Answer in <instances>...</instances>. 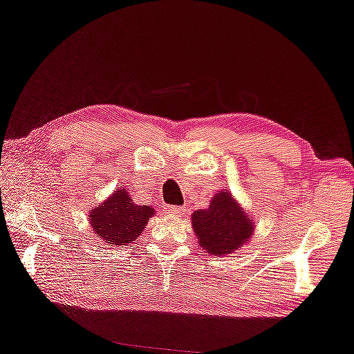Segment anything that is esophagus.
<instances>
[{
    "label": "esophagus",
    "mask_w": 354,
    "mask_h": 354,
    "mask_svg": "<svg viewBox=\"0 0 354 354\" xmlns=\"http://www.w3.org/2000/svg\"><path fill=\"white\" fill-rule=\"evenodd\" d=\"M185 210L183 207H178V205H166L165 207V213L169 218H176V216H180V213Z\"/></svg>",
    "instance_id": "1"
}]
</instances>
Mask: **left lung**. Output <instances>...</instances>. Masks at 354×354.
Masks as SVG:
<instances>
[{"instance_id":"1","label":"left lung","mask_w":354,"mask_h":354,"mask_svg":"<svg viewBox=\"0 0 354 354\" xmlns=\"http://www.w3.org/2000/svg\"><path fill=\"white\" fill-rule=\"evenodd\" d=\"M191 219L201 248L218 257L227 256L248 243L256 227L225 189L213 196L207 210H196Z\"/></svg>"}]
</instances>
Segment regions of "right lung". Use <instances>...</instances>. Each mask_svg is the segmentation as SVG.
<instances>
[{
  "mask_svg": "<svg viewBox=\"0 0 354 354\" xmlns=\"http://www.w3.org/2000/svg\"><path fill=\"white\" fill-rule=\"evenodd\" d=\"M155 212L149 205H136L127 189H118L89 213L91 225L98 239L109 246H127L142 234Z\"/></svg>",
  "mask_w": 354,
  "mask_h": 354,
  "instance_id": "right-lung-1",
  "label": "right lung"
}]
</instances>
